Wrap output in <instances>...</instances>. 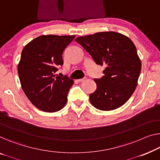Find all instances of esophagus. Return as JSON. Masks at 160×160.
<instances>
[{
  "instance_id": "34e87169",
  "label": "esophagus",
  "mask_w": 160,
  "mask_h": 160,
  "mask_svg": "<svg viewBox=\"0 0 160 160\" xmlns=\"http://www.w3.org/2000/svg\"><path fill=\"white\" fill-rule=\"evenodd\" d=\"M85 79H86V78H82V79H78V80H77V81H78V82H82V81H84Z\"/></svg>"
}]
</instances>
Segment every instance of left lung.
<instances>
[{
  "label": "left lung",
  "instance_id": "left-lung-1",
  "mask_svg": "<svg viewBox=\"0 0 160 160\" xmlns=\"http://www.w3.org/2000/svg\"><path fill=\"white\" fill-rule=\"evenodd\" d=\"M75 41L95 63L106 66L103 78L94 79L97 88L90 94V103L101 111L122 106L134 92L141 72L142 62L133 42L115 32H98L79 37Z\"/></svg>",
  "mask_w": 160,
  "mask_h": 160
}]
</instances>
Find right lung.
Masks as SVG:
<instances>
[{"instance_id": "right-lung-1", "label": "right lung", "mask_w": 160, "mask_h": 160, "mask_svg": "<svg viewBox=\"0 0 160 160\" xmlns=\"http://www.w3.org/2000/svg\"><path fill=\"white\" fill-rule=\"evenodd\" d=\"M75 36L42 35L26 45L21 52L18 73L21 88L32 103L53 113L67 103L73 80L56 75L63 65L62 53Z\"/></svg>"}]
</instances>
